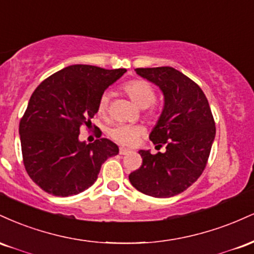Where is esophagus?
Segmentation results:
<instances>
[{"mask_svg":"<svg viewBox=\"0 0 254 254\" xmlns=\"http://www.w3.org/2000/svg\"><path fill=\"white\" fill-rule=\"evenodd\" d=\"M127 153H130V150L127 149V148H123V147L119 148V154H121V155H127Z\"/></svg>","mask_w":254,"mask_h":254,"instance_id":"obj_1","label":"esophagus"}]
</instances>
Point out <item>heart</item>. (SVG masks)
I'll return each mask as SVG.
<instances>
[{"label":"heart","mask_w":254,"mask_h":254,"mask_svg":"<svg viewBox=\"0 0 254 254\" xmlns=\"http://www.w3.org/2000/svg\"><path fill=\"white\" fill-rule=\"evenodd\" d=\"M124 92L132 99L135 104L139 107H144L145 116L154 118L159 115V106L155 103V89L149 82L142 78H133L123 84ZM110 94L107 92L103 93L98 101V113L105 116L109 111ZM143 127L138 124H118L109 130V136L117 143L122 145H133L138 137L143 133Z\"/></svg>","instance_id":"obj_1"}]
</instances>
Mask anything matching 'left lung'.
Wrapping results in <instances>:
<instances>
[{
	"label": "left lung",
	"mask_w": 254,
	"mask_h": 254,
	"mask_svg": "<svg viewBox=\"0 0 254 254\" xmlns=\"http://www.w3.org/2000/svg\"><path fill=\"white\" fill-rule=\"evenodd\" d=\"M136 72L164 92V111L149 138L166 151L139 150L142 165L129 180L147 196L173 197L196 182L208 164L216 133L214 117L200 87L177 69L137 68Z\"/></svg>",
	"instance_id": "obj_1"
}]
</instances>
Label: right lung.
I'll use <instances>...</instances> for the list:
<instances>
[{
    "label": "right lung",
    "instance_id": "right-lung-1",
    "mask_svg": "<svg viewBox=\"0 0 254 254\" xmlns=\"http://www.w3.org/2000/svg\"><path fill=\"white\" fill-rule=\"evenodd\" d=\"M125 69L75 64L46 77L28 101L19 125L25 170L42 190L58 197L77 194L98 179L101 165L119 153L109 138L78 141L89 129L105 89Z\"/></svg>",
    "mask_w": 254,
    "mask_h": 254
}]
</instances>
